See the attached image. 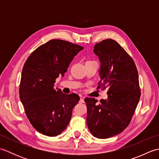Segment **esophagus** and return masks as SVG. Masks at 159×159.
<instances>
[{
    "label": "esophagus",
    "instance_id": "obj_1",
    "mask_svg": "<svg viewBox=\"0 0 159 159\" xmlns=\"http://www.w3.org/2000/svg\"><path fill=\"white\" fill-rule=\"evenodd\" d=\"M80 103H83V102H85V101H84V98H80Z\"/></svg>",
    "mask_w": 159,
    "mask_h": 159
}]
</instances>
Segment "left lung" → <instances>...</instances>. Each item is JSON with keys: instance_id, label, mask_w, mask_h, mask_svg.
<instances>
[{"instance_id": "8db88e82", "label": "left lung", "mask_w": 159, "mask_h": 159, "mask_svg": "<svg viewBox=\"0 0 159 159\" xmlns=\"http://www.w3.org/2000/svg\"><path fill=\"white\" fill-rule=\"evenodd\" d=\"M99 57L100 80L97 89L108 88L107 100L86 98L87 124L90 133L107 139L121 133L130 124L139 101V75L131 57L116 41L102 40L94 46Z\"/></svg>"}]
</instances>
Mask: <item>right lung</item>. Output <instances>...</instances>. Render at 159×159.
<instances>
[{
	"label": "right lung",
	"instance_id": "add662e5",
	"mask_svg": "<svg viewBox=\"0 0 159 159\" xmlns=\"http://www.w3.org/2000/svg\"><path fill=\"white\" fill-rule=\"evenodd\" d=\"M83 47L61 39H52L35 49L24 65L19 89L26 116L39 133L55 137L66 129L73 108L80 100L54 88L64 76L74 56Z\"/></svg>",
	"mask_w": 159,
	"mask_h": 159
}]
</instances>
